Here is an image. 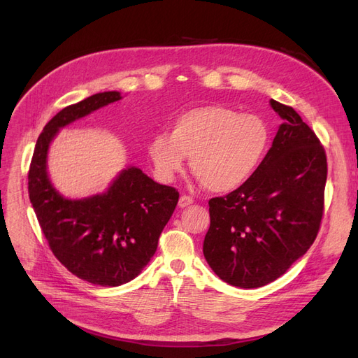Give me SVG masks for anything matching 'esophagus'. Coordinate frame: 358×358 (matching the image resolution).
<instances>
[{"label": "esophagus", "instance_id": "esophagus-1", "mask_svg": "<svg viewBox=\"0 0 358 358\" xmlns=\"http://www.w3.org/2000/svg\"><path fill=\"white\" fill-rule=\"evenodd\" d=\"M193 197H190V196H187V194H182L181 197H180V200H178V206L180 208H189V206H192L193 204Z\"/></svg>", "mask_w": 358, "mask_h": 358}]
</instances>
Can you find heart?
Segmentation results:
<instances>
[{
	"instance_id": "heart-1",
	"label": "heart",
	"mask_w": 358,
	"mask_h": 358,
	"mask_svg": "<svg viewBox=\"0 0 358 358\" xmlns=\"http://www.w3.org/2000/svg\"><path fill=\"white\" fill-rule=\"evenodd\" d=\"M268 145V127L258 116L212 104L184 111L171 123L169 135L152 136L148 157L165 182L176 178L190 157L192 171L206 189L227 193L257 171Z\"/></svg>"
}]
</instances>
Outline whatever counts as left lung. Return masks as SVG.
<instances>
[{
    "label": "left lung",
    "instance_id": "obj_1",
    "mask_svg": "<svg viewBox=\"0 0 358 358\" xmlns=\"http://www.w3.org/2000/svg\"><path fill=\"white\" fill-rule=\"evenodd\" d=\"M270 104L285 122L267 155L236 190L209 200L204 258L241 289L283 275L310 248L324 215L325 149L293 107Z\"/></svg>",
    "mask_w": 358,
    "mask_h": 358
}]
</instances>
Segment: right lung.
I'll list each match as a JSON object with an SVG mask.
<instances>
[{"instance_id":"right-lung-1","label":"right lung","mask_w":358,"mask_h":358,"mask_svg":"<svg viewBox=\"0 0 358 358\" xmlns=\"http://www.w3.org/2000/svg\"><path fill=\"white\" fill-rule=\"evenodd\" d=\"M120 99L119 91H106L62 108L37 139L29 169L30 203L53 255L72 274L103 287L141 274L180 197L136 166L123 169L106 193L81 200L65 199L52 185L46 159L59 129Z\"/></svg>"}]
</instances>
